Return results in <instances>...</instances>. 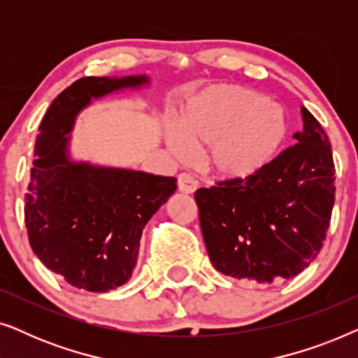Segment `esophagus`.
I'll list each match as a JSON object with an SVG mask.
<instances>
[{
  "instance_id": "34e87169",
  "label": "esophagus",
  "mask_w": 358,
  "mask_h": 358,
  "mask_svg": "<svg viewBox=\"0 0 358 358\" xmlns=\"http://www.w3.org/2000/svg\"><path fill=\"white\" fill-rule=\"evenodd\" d=\"M178 187L182 194H192L197 190V182H195V179L189 173H182L179 174Z\"/></svg>"
}]
</instances>
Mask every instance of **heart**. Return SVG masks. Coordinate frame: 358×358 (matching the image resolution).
Here are the masks:
<instances>
[{
  "instance_id": "obj_1",
  "label": "heart",
  "mask_w": 358,
  "mask_h": 358,
  "mask_svg": "<svg viewBox=\"0 0 358 358\" xmlns=\"http://www.w3.org/2000/svg\"><path fill=\"white\" fill-rule=\"evenodd\" d=\"M288 131L282 107L261 92L218 85L189 101L180 125L168 127L169 148L187 158L190 145L206 148L205 166L224 180H243L271 163Z\"/></svg>"
}]
</instances>
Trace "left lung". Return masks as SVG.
Wrapping results in <instances>:
<instances>
[{"label":"left lung","instance_id":"1","mask_svg":"<svg viewBox=\"0 0 358 358\" xmlns=\"http://www.w3.org/2000/svg\"><path fill=\"white\" fill-rule=\"evenodd\" d=\"M295 145L251 178L195 192L213 267L224 275L272 283L315 261L334 207V159L320 122L301 107Z\"/></svg>","mask_w":358,"mask_h":358}]
</instances>
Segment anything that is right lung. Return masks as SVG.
Here are the masks:
<instances>
[{
	"mask_svg": "<svg viewBox=\"0 0 358 358\" xmlns=\"http://www.w3.org/2000/svg\"><path fill=\"white\" fill-rule=\"evenodd\" d=\"M148 85L141 76H86L48 107L38 127L26 194V228L41 262L75 288L104 293L129 282L145 224L178 189L176 178L73 163L76 115L92 99Z\"/></svg>",
	"mask_w": 358,
	"mask_h": 358,
	"instance_id": "add662e5",
	"label": "right lung"
}]
</instances>
